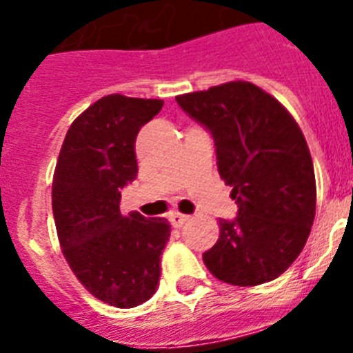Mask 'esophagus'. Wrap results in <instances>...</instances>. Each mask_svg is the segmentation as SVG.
<instances>
[{
  "instance_id": "obj_1",
  "label": "esophagus",
  "mask_w": 353,
  "mask_h": 353,
  "mask_svg": "<svg viewBox=\"0 0 353 353\" xmlns=\"http://www.w3.org/2000/svg\"><path fill=\"white\" fill-rule=\"evenodd\" d=\"M168 219H170L171 226H173V228H180V226H183V223H185V221L189 219V217H187V215H183V214H179V212H174V214H171L170 217H168Z\"/></svg>"
}]
</instances>
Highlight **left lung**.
<instances>
[{
  "instance_id": "obj_1",
  "label": "left lung",
  "mask_w": 353,
  "mask_h": 353,
  "mask_svg": "<svg viewBox=\"0 0 353 353\" xmlns=\"http://www.w3.org/2000/svg\"><path fill=\"white\" fill-rule=\"evenodd\" d=\"M180 108L210 130L217 170L239 205L219 221V239L203 252L219 281L256 286L297 260L316 210L313 161L288 109L249 81H230L176 97Z\"/></svg>"
}]
</instances>
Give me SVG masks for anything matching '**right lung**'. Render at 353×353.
<instances>
[{"label":"right lung","instance_id":"obj_1","mask_svg":"<svg viewBox=\"0 0 353 353\" xmlns=\"http://www.w3.org/2000/svg\"><path fill=\"white\" fill-rule=\"evenodd\" d=\"M161 99L105 95L68 127L52 176V214L61 252L93 297L136 307L155 293L166 219L120 210L121 187L138 176L136 138Z\"/></svg>","mask_w":353,"mask_h":353}]
</instances>
